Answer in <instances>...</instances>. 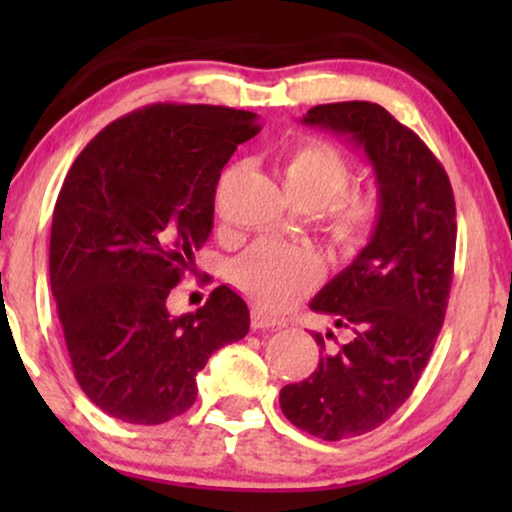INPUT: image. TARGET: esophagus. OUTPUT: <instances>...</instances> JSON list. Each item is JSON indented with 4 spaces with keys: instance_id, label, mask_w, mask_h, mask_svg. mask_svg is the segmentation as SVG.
<instances>
[{
    "instance_id": "esophagus-1",
    "label": "esophagus",
    "mask_w": 512,
    "mask_h": 512,
    "mask_svg": "<svg viewBox=\"0 0 512 512\" xmlns=\"http://www.w3.org/2000/svg\"><path fill=\"white\" fill-rule=\"evenodd\" d=\"M282 326H284V321L272 319V317H268V314H263L258 310L251 312V328H282Z\"/></svg>"
}]
</instances>
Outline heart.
I'll return each instance as SVG.
<instances>
[{
    "instance_id": "1",
    "label": "heart",
    "mask_w": 512,
    "mask_h": 512,
    "mask_svg": "<svg viewBox=\"0 0 512 512\" xmlns=\"http://www.w3.org/2000/svg\"><path fill=\"white\" fill-rule=\"evenodd\" d=\"M282 181L289 200L314 212L326 207V228L342 249H359L370 240L380 219L373 193H345L352 181V163L326 139L307 137L282 160ZM233 282L265 310H282L317 284V258L303 249L256 244L230 268Z\"/></svg>"
}]
</instances>
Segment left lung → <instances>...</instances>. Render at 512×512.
Masks as SVG:
<instances>
[{"mask_svg":"<svg viewBox=\"0 0 512 512\" xmlns=\"http://www.w3.org/2000/svg\"><path fill=\"white\" fill-rule=\"evenodd\" d=\"M303 123L361 146L380 195L370 242L310 303L333 317L342 342L333 331L312 333L319 366L279 391L293 426L342 440L387 422L422 377L450 298L457 209L438 158L380 104H319ZM328 337L333 346L325 345Z\"/></svg>","mask_w":512,"mask_h":512,"instance_id":"obj_1","label":"left lung"}]
</instances>
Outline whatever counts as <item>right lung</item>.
Returning <instances> with one entry per match:
<instances>
[{
  "mask_svg": "<svg viewBox=\"0 0 512 512\" xmlns=\"http://www.w3.org/2000/svg\"><path fill=\"white\" fill-rule=\"evenodd\" d=\"M256 114L149 104L109 123L74 160L51 228V291L76 382L107 415L163 424L195 403V375L249 333L226 284L174 317L167 296L214 226V195Z\"/></svg>",
  "mask_w": 512,
  "mask_h": 512,
  "instance_id": "right-lung-1",
  "label": "right lung"
}]
</instances>
